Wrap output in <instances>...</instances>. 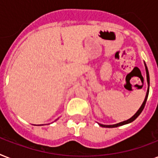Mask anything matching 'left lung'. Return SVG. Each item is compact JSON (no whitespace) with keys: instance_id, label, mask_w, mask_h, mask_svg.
I'll list each match as a JSON object with an SVG mask.
<instances>
[{"instance_id":"8db88e82","label":"left lung","mask_w":158,"mask_h":158,"mask_svg":"<svg viewBox=\"0 0 158 158\" xmlns=\"http://www.w3.org/2000/svg\"><path fill=\"white\" fill-rule=\"evenodd\" d=\"M145 64V69H146V74H147V82H148V91H147V94H146V97H145V99L143 102L142 106H140V108L138 110V111L135 113V115H133L132 117L130 118L129 120H125V121H122V122H120L118 123V124H115V125H102V124H99L100 126L102 127H106V128H115V127H118V126H120V125H126V124H129V123H131L132 121L136 119V118L139 116V115L141 114V112L143 111V108L145 106V104H146V102H147V99H148V93H149V74H148V67L146 65V64L144 63Z\"/></svg>"}]
</instances>
